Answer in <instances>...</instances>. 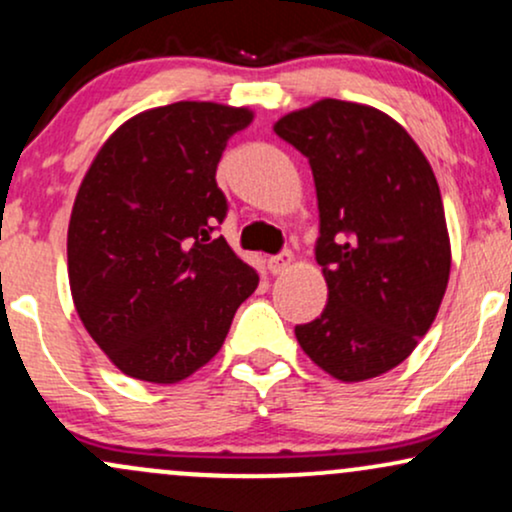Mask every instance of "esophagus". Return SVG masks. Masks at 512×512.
I'll use <instances>...</instances> for the list:
<instances>
[{
	"mask_svg": "<svg viewBox=\"0 0 512 512\" xmlns=\"http://www.w3.org/2000/svg\"><path fill=\"white\" fill-rule=\"evenodd\" d=\"M293 264V255L289 250H284V252H279V255H272L267 260V269L272 274H284L286 269H289Z\"/></svg>",
	"mask_w": 512,
	"mask_h": 512,
	"instance_id": "34e87169",
	"label": "esophagus"
}]
</instances>
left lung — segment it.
Wrapping results in <instances>:
<instances>
[{
  "mask_svg": "<svg viewBox=\"0 0 512 512\" xmlns=\"http://www.w3.org/2000/svg\"><path fill=\"white\" fill-rule=\"evenodd\" d=\"M274 132L308 158L327 305L296 325L301 349L332 378L361 383L399 366L436 320L450 238L426 156L392 117L325 98Z\"/></svg>",
  "mask_w": 512,
  "mask_h": 512,
  "instance_id": "obj_1",
  "label": "left lung"
}]
</instances>
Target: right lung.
Wrapping results in <instances>:
<instances>
[{"label":"right lung","instance_id":"add662e5","mask_svg":"<svg viewBox=\"0 0 512 512\" xmlns=\"http://www.w3.org/2000/svg\"><path fill=\"white\" fill-rule=\"evenodd\" d=\"M248 108L180 101L127 120L93 158L67 233L81 322L125 375L170 385L219 354L260 284L211 238L228 214L216 166Z\"/></svg>","mask_w":512,"mask_h":512}]
</instances>
